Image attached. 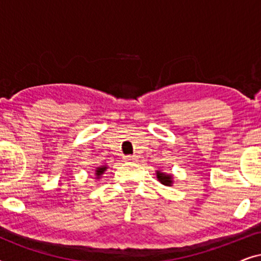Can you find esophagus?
I'll use <instances>...</instances> for the list:
<instances>
[{"mask_svg":"<svg viewBox=\"0 0 261 261\" xmlns=\"http://www.w3.org/2000/svg\"><path fill=\"white\" fill-rule=\"evenodd\" d=\"M124 159H126L127 162H135V160H137V158H135L134 155H127L124 156Z\"/></svg>","mask_w":261,"mask_h":261,"instance_id":"34e87169","label":"esophagus"}]
</instances>
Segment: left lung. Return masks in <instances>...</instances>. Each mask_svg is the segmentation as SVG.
<instances>
[{"label": "left lung", "mask_w": 261, "mask_h": 261, "mask_svg": "<svg viewBox=\"0 0 261 261\" xmlns=\"http://www.w3.org/2000/svg\"><path fill=\"white\" fill-rule=\"evenodd\" d=\"M155 174H156V179H158V181H160L163 185H165V187H172L173 174L163 172V171L160 170H156Z\"/></svg>", "instance_id": "obj_1"}]
</instances>
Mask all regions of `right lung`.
I'll return each instance as SVG.
<instances>
[{"label": "right lung", "mask_w": 261, "mask_h": 261, "mask_svg": "<svg viewBox=\"0 0 261 261\" xmlns=\"http://www.w3.org/2000/svg\"><path fill=\"white\" fill-rule=\"evenodd\" d=\"M107 169H108V166L107 165H98L97 167H96V170H95L96 179H99V178L102 177V174L106 172Z\"/></svg>", "instance_id": "obj_1"}]
</instances>
